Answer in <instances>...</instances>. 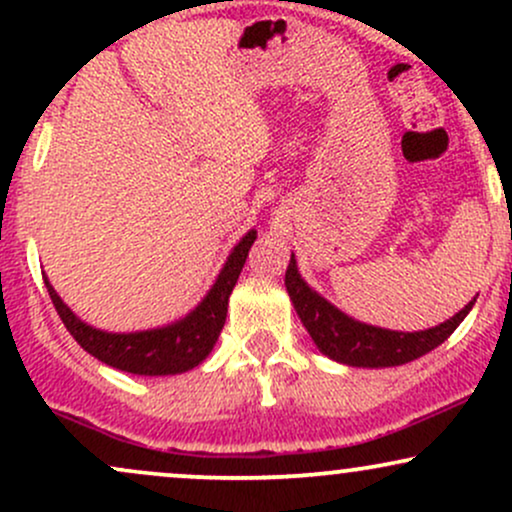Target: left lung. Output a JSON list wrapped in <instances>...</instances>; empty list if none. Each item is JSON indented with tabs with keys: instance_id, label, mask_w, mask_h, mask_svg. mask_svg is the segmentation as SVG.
Returning a JSON list of instances; mask_svg holds the SVG:
<instances>
[{
	"instance_id": "left-lung-1",
	"label": "left lung",
	"mask_w": 512,
	"mask_h": 512,
	"mask_svg": "<svg viewBox=\"0 0 512 512\" xmlns=\"http://www.w3.org/2000/svg\"><path fill=\"white\" fill-rule=\"evenodd\" d=\"M284 284L293 308L301 317L305 330L313 337L317 349L332 361L351 368H392L428 354L460 327V322L469 315L474 301H477V298H472L460 313H455L450 320L440 322L436 327L419 332H397L358 322L351 315L342 313L327 298H322L315 289H310L298 272L293 252L289 267H286Z\"/></svg>"
}]
</instances>
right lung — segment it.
<instances>
[{"label": "right lung", "mask_w": 512, "mask_h": 512, "mask_svg": "<svg viewBox=\"0 0 512 512\" xmlns=\"http://www.w3.org/2000/svg\"><path fill=\"white\" fill-rule=\"evenodd\" d=\"M255 238L257 231L252 228L238 240L236 248L223 262L221 272L211 284L207 296L190 313L170 322V325L154 327V330H98V327L88 325V322L72 313V308L62 301L60 293L52 289L48 276L43 274V279L64 327L88 354L132 375H178L199 366L214 349L216 339L223 330V322H226L228 298H231L233 286H236L238 276L243 272V264L248 260V252Z\"/></svg>", "instance_id": "right-lung-1"}]
</instances>
